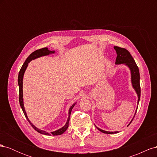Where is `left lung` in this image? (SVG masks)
Masks as SVG:
<instances>
[{"label":"left lung","instance_id":"obj_1","mask_svg":"<svg viewBox=\"0 0 157 157\" xmlns=\"http://www.w3.org/2000/svg\"><path fill=\"white\" fill-rule=\"evenodd\" d=\"M114 48H115V50H116L117 54L115 63L116 64L125 63L130 67L131 70L132 82L133 84V87L134 88L137 94V96H138V101H137V103H139L140 95H141V88H140V71H139L138 67L137 66L134 58H132V56H131L130 52H128L126 49L121 48V47H118V46H114ZM136 112H137V110H136ZM136 113H135V115H136ZM132 121H131V122H132ZM130 123L128 124V126L130 124ZM97 128L99 131H101L103 133H105V134H115V133L118 132H107V131L99 129L98 128Z\"/></svg>","mask_w":157,"mask_h":157}]
</instances>
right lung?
I'll return each mask as SVG.
<instances>
[{
	"instance_id": "add662e5",
	"label": "right lung",
	"mask_w": 157,
	"mask_h": 157,
	"mask_svg": "<svg viewBox=\"0 0 157 157\" xmlns=\"http://www.w3.org/2000/svg\"><path fill=\"white\" fill-rule=\"evenodd\" d=\"M52 53H54V52H52V51H50L48 49V48H40L39 50H36L35 51H34L33 52V53H31L29 56L28 57V58H27V59L25 60V61L24 62V63L23 64L22 67L20 71V72H19V75H18V85H19V101H20V106L22 109V111L23 112V113H24V115L25 117V118H27V120L28 121V122H29L30 123V124L31 125V126L34 128V129L37 131L38 132L40 133V134H44V135H48V136H50V135H52V136H58V135H61L63 133H64L66 130L67 129L68 127H69V119H70V115H71V111H72V109L73 108V107L75 106V104H73V105L71 107V108L69 109V117H68V119H67V123H66V124L62 127L61 128H60V129L56 130L55 132H51V134H48V133H47L45 131H43V130H41L40 129H38L37 128H36L34 125H33V124H31V122L29 121V118H28L27 116V114L25 113V109H24V106H23V90H22V86H23V75H24V73H25V71L28 65V63H29L30 62V61H31L32 59H34L35 58H39V57H40V56H46V55H48V54H50Z\"/></svg>"
}]
</instances>
